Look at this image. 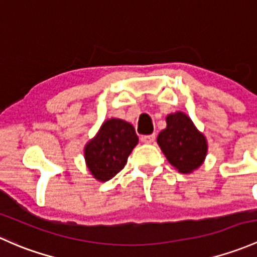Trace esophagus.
Returning a JSON list of instances; mask_svg holds the SVG:
<instances>
[{
	"label": "esophagus",
	"mask_w": 257,
	"mask_h": 257,
	"mask_svg": "<svg viewBox=\"0 0 257 257\" xmlns=\"http://www.w3.org/2000/svg\"><path fill=\"white\" fill-rule=\"evenodd\" d=\"M156 139V135L152 134V135H146V136H142L141 137V141L144 142V144H152L153 141H155Z\"/></svg>",
	"instance_id": "34e87169"
}]
</instances>
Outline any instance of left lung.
Instances as JSON below:
<instances>
[{
    "label": "left lung",
    "mask_w": 257,
    "mask_h": 257,
    "mask_svg": "<svg viewBox=\"0 0 257 257\" xmlns=\"http://www.w3.org/2000/svg\"><path fill=\"white\" fill-rule=\"evenodd\" d=\"M167 127L158 134L157 144L178 172L188 174L204 163L208 141L187 113L176 111L166 117Z\"/></svg>",
    "instance_id": "obj_1"
}]
</instances>
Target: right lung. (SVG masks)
Here are the masks:
<instances>
[{
  "label": "right lung",
  "instance_id": "1",
  "mask_svg": "<svg viewBox=\"0 0 257 257\" xmlns=\"http://www.w3.org/2000/svg\"><path fill=\"white\" fill-rule=\"evenodd\" d=\"M139 144L134 126L125 120H105L84 147L86 168L92 178L107 182L125 167L130 153Z\"/></svg>",
  "mask_w": 257,
  "mask_h": 257
}]
</instances>
